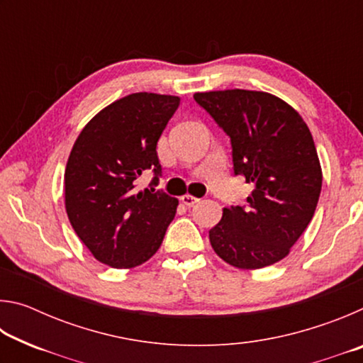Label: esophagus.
I'll use <instances>...</instances> for the list:
<instances>
[{
    "instance_id": "1",
    "label": "esophagus",
    "mask_w": 363,
    "mask_h": 363,
    "mask_svg": "<svg viewBox=\"0 0 363 363\" xmlns=\"http://www.w3.org/2000/svg\"><path fill=\"white\" fill-rule=\"evenodd\" d=\"M181 201L186 206H194L195 203H199V199H196V196H194V195H182Z\"/></svg>"
}]
</instances>
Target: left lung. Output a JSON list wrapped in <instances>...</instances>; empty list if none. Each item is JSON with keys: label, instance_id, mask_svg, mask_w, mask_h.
<instances>
[{"label": "left lung", "instance_id": "left-lung-1", "mask_svg": "<svg viewBox=\"0 0 363 363\" xmlns=\"http://www.w3.org/2000/svg\"><path fill=\"white\" fill-rule=\"evenodd\" d=\"M230 138L233 174L253 184L247 205L224 208L210 230L216 255L238 269L279 262L303 235L322 190L314 139L301 115L262 91L195 93Z\"/></svg>", "mask_w": 363, "mask_h": 363}]
</instances>
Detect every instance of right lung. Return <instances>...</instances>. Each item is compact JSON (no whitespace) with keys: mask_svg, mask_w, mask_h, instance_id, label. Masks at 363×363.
Instances as JSON below:
<instances>
[{"mask_svg":"<svg viewBox=\"0 0 363 363\" xmlns=\"http://www.w3.org/2000/svg\"><path fill=\"white\" fill-rule=\"evenodd\" d=\"M179 97L134 93L101 110L79 133L67 162L65 210L86 248L115 269L140 266L157 253L177 199L136 190L138 177L162 176L157 143Z\"/></svg>","mask_w":363,"mask_h":363,"instance_id":"obj_1","label":"right lung"}]
</instances>
